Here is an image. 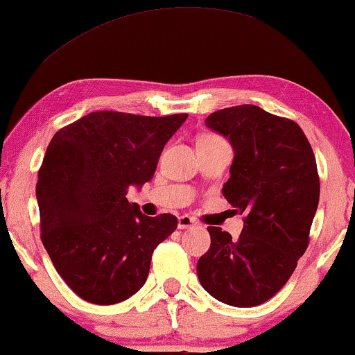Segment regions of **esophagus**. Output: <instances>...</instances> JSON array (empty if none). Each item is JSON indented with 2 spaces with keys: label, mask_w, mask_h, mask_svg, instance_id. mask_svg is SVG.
I'll use <instances>...</instances> for the list:
<instances>
[{
  "label": "esophagus",
  "mask_w": 355,
  "mask_h": 355,
  "mask_svg": "<svg viewBox=\"0 0 355 355\" xmlns=\"http://www.w3.org/2000/svg\"><path fill=\"white\" fill-rule=\"evenodd\" d=\"M196 220L191 218V216H179V219H178V227L179 229H189V227H193V226H196Z\"/></svg>",
  "instance_id": "obj_1"
}]
</instances>
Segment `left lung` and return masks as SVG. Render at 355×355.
Listing matches in <instances>:
<instances>
[{
  "instance_id": "1",
  "label": "left lung",
  "mask_w": 355,
  "mask_h": 355,
  "mask_svg": "<svg viewBox=\"0 0 355 355\" xmlns=\"http://www.w3.org/2000/svg\"><path fill=\"white\" fill-rule=\"evenodd\" d=\"M206 126L232 144L223 194L245 218L239 239L207 227L199 282L229 306H259L289 281L309 245L320 191L314 153L299 124L254 104L212 112Z\"/></svg>"
}]
</instances>
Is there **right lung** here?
<instances>
[{"instance_id":"add662e5","label":"right lung","mask_w":355,"mask_h":355,"mask_svg":"<svg viewBox=\"0 0 355 355\" xmlns=\"http://www.w3.org/2000/svg\"><path fill=\"white\" fill-rule=\"evenodd\" d=\"M187 114L83 116L53 136L37 173L41 241L62 281L91 304L126 301L144 286L157 244L178 218H149L126 199L151 181Z\"/></svg>"}]
</instances>
